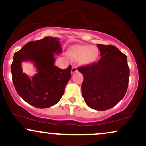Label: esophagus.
I'll return each instance as SVG.
<instances>
[{"mask_svg":"<svg viewBox=\"0 0 146 146\" xmlns=\"http://www.w3.org/2000/svg\"><path fill=\"white\" fill-rule=\"evenodd\" d=\"M77 71H78V68H77V66H73L71 68V73L73 74V73H75Z\"/></svg>","mask_w":146,"mask_h":146,"instance_id":"1","label":"esophagus"}]
</instances>
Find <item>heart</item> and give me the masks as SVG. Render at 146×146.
<instances>
[{"mask_svg":"<svg viewBox=\"0 0 146 146\" xmlns=\"http://www.w3.org/2000/svg\"><path fill=\"white\" fill-rule=\"evenodd\" d=\"M69 53L74 58H78L81 64H88L94 62L99 55L98 49L94 46L75 45L69 49Z\"/></svg>","mask_w":146,"mask_h":146,"instance_id":"1","label":"heart"}]
</instances>
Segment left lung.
<instances>
[{
	"mask_svg": "<svg viewBox=\"0 0 146 146\" xmlns=\"http://www.w3.org/2000/svg\"><path fill=\"white\" fill-rule=\"evenodd\" d=\"M101 58L78 68L83 75L82 94L92 109L106 110L117 104L126 93L130 69L127 57L113 45L97 44Z\"/></svg>",
	"mask_w": 146,
	"mask_h": 146,
	"instance_id": "obj_1",
	"label": "left lung"
}]
</instances>
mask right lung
<instances>
[{"mask_svg":"<svg viewBox=\"0 0 146 146\" xmlns=\"http://www.w3.org/2000/svg\"><path fill=\"white\" fill-rule=\"evenodd\" d=\"M60 39L45 37L26 44L15 53L11 65L14 87L20 97L30 105L46 108L58 103L71 77V66L60 69L55 66V55L62 53ZM23 61H31L37 73L29 78L22 72Z\"/></svg>","mask_w":146,"mask_h":146,"instance_id":"obj_1","label":"right lung"}]
</instances>
